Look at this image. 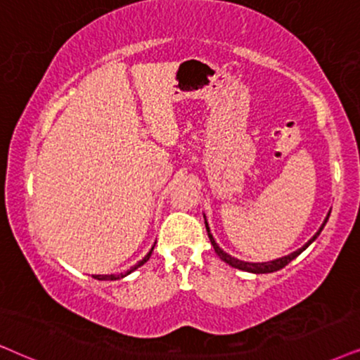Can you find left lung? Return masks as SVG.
Wrapping results in <instances>:
<instances>
[{
  "label": "left lung",
  "instance_id": "8db88e82",
  "mask_svg": "<svg viewBox=\"0 0 360 360\" xmlns=\"http://www.w3.org/2000/svg\"><path fill=\"white\" fill-rule=\"evenodd\" d=\"M329 216H330V214H327V217H326V219H324V222H322V226L319 227V231H317V233L314 234L312 238L309 239L307 243L304 244L301 249H297V251L290 252V254H288V256H284V257H279V259H274V261H269V262H245V261H239V259H236V257H233V256H229V254L222 251V249L219 248V245H217L216 240H214L212 234H211V231H209L207 221H206V229H207L209 240H211V244H212L214 251H216V254H217V256H219V257L222 259V261L229 264V266L236 267V269H240V271H245V272H252V274H269V272H276V271L282 269V267H285V266H288V264H289L290 261H292V259L297 257L299 254H301L302 251H306V249L309 248V245H311V244L314 243V240L317 239V236L321 234V231L324 229V226H326L327 219H329ZM204 219H206V216H204Z\"/></svg>",
  "mask_w": 360,
  "mask_h": 360
}]
</instances>
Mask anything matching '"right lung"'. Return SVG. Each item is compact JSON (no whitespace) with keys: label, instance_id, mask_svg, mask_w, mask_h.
I'll return each instance as SVG.
<instances>
[{"label":"right lung","instance_id":"1","mask_svg":"<svg viewBox=\"0 0 360 360\" xmlns=\"http://www.w3.org/2000/svg\"><path fill=\"white\" fill-rule=\"evenodd\" d=\"M153 249H154V245L151 248V251H149V252L146 254V256H144L143 259H141V261H139L138 264H136V266L131 267L129 271L121 272V274H94L93 277H94V279H98V281H116V279H121V277H124V276H127V274H131V272L136 271V269H138V267L143 266L144 262H148V261H149V257H151V254H153Z\"/></svg>","mask_w":360,"mask_h":360}]
</instances>
